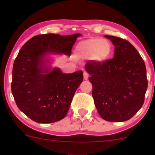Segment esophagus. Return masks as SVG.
<instances>
[{
  "mask_svg": "<svg viewBox=\"0 0 155 155\" xmlns=\"http://www.w3.org/2000/svg\"><path fill=\"white\" fill-rule=\"evenodd\" d=\"M83 75H84V80H87L88 79L89 74H88L87 72V71H84Z\"/></svg>",
  "mask_w": 155,
  "mask_h": 155,
  "instance_id": "34e87169",
  "label": "esophagus"
}]
</instances>
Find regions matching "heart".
I'll return each instance as SVG.
<instances>
[{"label":"heart","instance_id":"b5f03b06","mask_svg":"<svg viewBox=\"0 0 155 155\" xmlns=\"http://www.w3.org/2000/svg\"><path fill=\"white\" fill-rule=\"evenodd\" d=\"M76 51L81 58H91L97 63H104L111 56L112 46L106 39L92 38L80 41L76 45Z\"/></svg>","mask_w":155,"mask_h":155}]
</instances>
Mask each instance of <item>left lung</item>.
I'll list each match as a JSON object with an SVG mask.
<instances>
[{
  "label": "left lung",
  "instance_id": "left-lung-1",
  "mask_svg": "<svg viewBox=\"0 0 155 155\" xmlns=\"http://www.w3.org/2000/svg\"><path fill=\"white\" fill-rule=\"evenodd\" d=\"M114 46V58L85 65L92 84V97L98 114L109 122H124L139 111L147 90L146 65L127 41L105 35Z\"/></svg>",
  "mask_w": 155,
  "mask_h": 155
}]
</instances>
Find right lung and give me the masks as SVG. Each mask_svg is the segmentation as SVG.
<instances>
[{"label": "right lung", "instance_id": "1", "mask_svg": "<svg viewBox=\"0 0 155 155\" xmlns=\"http://www.w3.org/2000/svg\"><path fill=\"white\" fill-rule=\"evenodd\" d=\"M81 35H35L19 50L12 70V95L19 110L34 122L51 123L66 116L83 72L63 74L51 67L49 55L70 56Z\"/></svg>", "mask_w": 155, "mask_h": 155}]
</instances>
